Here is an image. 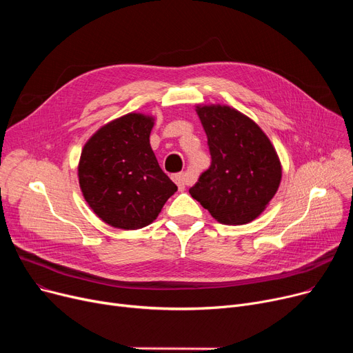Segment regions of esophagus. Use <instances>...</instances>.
<instances>
[{
    "instance_id": "34e87169",
    "label": "esophagus",
    "mask_w": 353,
    "mask_h": 353,
    "mask_svg": "<svg viewBox=\"0 0 353 353\" xmlns=\"http://www.w3.org/2000/svg\"><path fill=\"white\" fill-rule=\"evenodd\" d=\"M173 181L177 184V188L180 192H183L186 189V186L189 184V176L186 173H177L173 176Z\"/></svg>"
}]
</instances>
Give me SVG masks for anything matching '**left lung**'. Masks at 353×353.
<instances>
[{
	"instance_id": "obj_1",
	"label": "left lung",
	"mask_w": 353,
	"mask_h": 353,
	"mask_svg": "<svg viewBox=\"0 0 353 353\" xmlns=\"http://www.w3.org/2000/svg\"><path fill=\"white\" fill-rule=\"evenodd\" d=\"M212 164L190 194L223 225L261 216L282 180V163L263 130L226 104H197Z\"/></svg>"
}]
</instances>
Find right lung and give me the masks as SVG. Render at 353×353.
<instances>
[{"mask_svg":"<svg viewBox=\"0 0 353 353\" xmlns=\"http://www.w3.org/2000/svg\"><path fill=\"white\" fill-rule=\"evenodd\" d=\"M154 116L127 113L101 125L84 144L77 176L83 197L104 223L145 228L177 190L150 145Z\"/></svg>","mask_w":353,"mask_h":353,"instance_id":"obj_1","label":"right lung"}]
</instances>
